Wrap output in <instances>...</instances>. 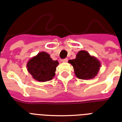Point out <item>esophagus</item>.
I'll list each match as a JSON object with an SVG mask.
<instances>
[{
	"label": "esophagus",
	"instance_id": "obj_1",
	"mask_svg": "<svg viewBox=\"0 0 122 122\" xmlns=\"http://www.w3.org/2000/svg\"><path fill=\"white\" fill-rule=\"evenodd\" d=\"M68 61V59L67 58H64V59H62V62H67Z\"/></svg>",
	"mask_w": 122,
	"mask_h": 122
}]
</instances>
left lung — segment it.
<instances>
[{"label":"left lung","mask_w":122,"mask_h":122,"mask_svg":"<svg viewBox=\"0 0 122 122\" xmlns=\"http://www.w3.org/2000/svg\"><path fill=\"white\" fill-rule=\"evenodd\" d=\"M69 63L73 66L76 77L82 80L95 78L101 66L99 60L86 51H80L76 58L69 60Z\"/></svg>","instance_id":"obj_1"}]
</instances>
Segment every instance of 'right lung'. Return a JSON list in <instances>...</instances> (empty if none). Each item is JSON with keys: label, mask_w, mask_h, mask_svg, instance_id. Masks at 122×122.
<instances>
[{"label": "right lung", "mask_w": 122, "mask_h": 122, "mask_svg": "<svg viewBox=\"0 0 122 122\" xmlns=\"http://www.w3.org/2000/svg\"><path fill=\"white\" fill-rule=\"evenodd\" d=\"M58 65V62L53 60L49 54L40 52L28 61L27 68L34 79L39 82H47L55 76Z\"/></svg>", "instance_id": "1"}]
</instances>
